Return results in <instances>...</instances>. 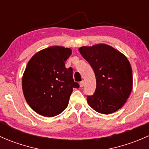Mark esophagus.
Masks as SVG:
<instances>
[{
  "mask_svg": "<svg viewBox=\"0 0 149 149\" xmlns=\"http://www.w3.org/2000/svg\"><path fill=\"white\" fill-rule=\"evenodd\" d=\"M79 85H80L81 87H83L84 86V81H81L79 83Z\"/></svg>",
  "mask_w": 149,
  "mask_h": 149,
  "instance_id": "obj_1",
  "label": "esophagus"
}]
</instances>
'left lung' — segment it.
Here are the masks:
<instances>
[{"label": "left lung", "mask_w": 149, "mask_h": 149, "mask_svg": "<svg viewBox=\"0 0 149 149\" xmlns=\"http://www.w3.org/2000/svg\"><path fill=\"white\" fill-rule=\"evenodd\" d=\"M79 50L92 68L97 81L94 94L87 96L89 106L102 114L116 112L132 91L133 74L128 60L107 45L81 47Z\"/></svg>", "instance_id": "1"}]
</instances>
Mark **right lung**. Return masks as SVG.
<instances>
[{"label": "right lung", "instance_id": "add662e5", "mask_svg": "<svg viewBox=\"0 0 149 149\" xmlns=\"http://www.w3.org/2000/svg\"><path fill=\"white\" fill-rule=\"evenodd\" d=\"M71 49L50 47L36 53L29 61L23 79L22 88L28 104L37 113L45 117L61 114L68 105L74 82L73 68H65Z\"/></svg>", "mask_w": 149, "mask_h": 149}]
</instances>
